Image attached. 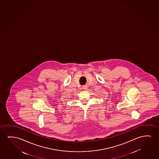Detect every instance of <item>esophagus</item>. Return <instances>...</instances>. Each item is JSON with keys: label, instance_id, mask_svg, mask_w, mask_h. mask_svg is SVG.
<instances>
[{"label": "esophagus", "instance_id": "1", "mask_svg": "<svg viewBox=\"0 0 159 159\" xmlns=\"http://www.w3.org/2000/svg\"><path fill=\"white\" fill-rule=\"evenodd\" d=\"M83 87V89H84V90L87 89V88H88V85H83V87Z\"/></svg>", "mask_w": 159, "mask_h": 159}]
</instances>
